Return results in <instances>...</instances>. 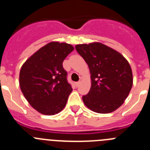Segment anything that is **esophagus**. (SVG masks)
Wrapping results in <instances>:
<instances>
[{
    "label": "esophagus",
    "instance_id": "obj_1",
    "mask_svg": "<svg viewBox=\"0 0 150 150\" xmlns=\"http://www.w3.org/2000/svg\"><path fill=\"white\" fill-rule=\"evenodd\" d=\"M80 83H81V82H80V81H78V82H76V83H75V86H76L78 87V86L80 85Z\"/></svg>",
    "mask_w": 150,
    "mask_h": 150
}]
</instances>
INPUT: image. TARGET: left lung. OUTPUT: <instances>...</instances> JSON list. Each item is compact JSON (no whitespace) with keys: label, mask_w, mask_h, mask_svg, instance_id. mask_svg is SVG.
<instances>
[{"label":"left lung","mask_w":150,"mask_h":150,"mask_svg":"<svg viewBox=\"0 0 150 150\" xmlns=\"http://www.w3.org/2000/svg\"><path fill=\"white\" fill-rule=\"evenodd\" d=\"M75 49L88 64L91 74V88L82 97L85 105L99 114L117 110L133 86V73L127 59L100 42L77 45Z\"/></svg>","instance_id":"8db88e82"}]
</instances>
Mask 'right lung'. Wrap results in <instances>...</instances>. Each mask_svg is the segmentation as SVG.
Wrapping results in <instances>:
<instances>
[{"mask_svg": "<svg viewBox=\"0 0 150 150\" xmlns=\"http://www.w3.org/2000/svg\"><path fill=\"white\" fill-rule=\"evenodd\" d=\"M73 50V46L67 43L51 42L22 66L20 89L29 104L40 114L55 115L66 105L72 88L62 63Z\"/></svg>", "mask_w": 150, "mask_h": 150, "instance_id": "add662e5", "label": "right lung"}]
</instances>
